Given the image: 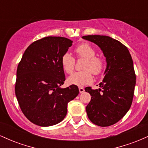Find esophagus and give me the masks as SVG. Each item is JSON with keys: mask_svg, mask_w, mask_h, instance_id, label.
Instances as JSON below:
<instances>
[{"mask_svg": "<svg viewBox=\"0 0 148 148\" xmlns=\"http://www.w3.org/2000/svg\"><path fill=\"white\" fill-rule=\"evenodd\" d=\"M79 92H80V93H83V92H84L85 91L84 88H82V87H79Z\"/></svg>", "mask_w": 148, "mask_h": 148, "instance_id": "obj_1", "label": "esophagus"}]
</instances>
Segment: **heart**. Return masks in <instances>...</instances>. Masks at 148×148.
<instances>
[{"instance_id":"heart-1","label":"heart","mask_w":148,"mask_h":148,"mask_svg":"<svg viewBox=\"0 0 148 148\" xmlns=\"http://www.w3.org/2000/svg\"><path fill=\"white\" fill-rule=\"evenodd\" d=\"M78 58L86 59L84 64L85 70L76 72L68 78L70 84L78 86H84L90 84L93 77L92 72L95 75H98L103 72L105 67L104 60L101 58L96 56V50L88 44H82L75 49ZM61 64L64 72L72 74L75 67V59L69 53H66L61 58Z\"/></svg>"}]
</instances>
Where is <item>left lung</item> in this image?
Wrapping results in <instances>:
<instances>
[{
    "label": "left lung",
    "instance_id": "left-lung-1",
    "mask_svg": "<svg viewBox=\"0 0 148 148\" xmlns=\"http://www.w3.org/2000/svg\"><path fill=\"white\" fill-rule=\"evenodd\" d=\"M83 39L96 44L106 57V68L100 88H85L91 100L86 106L88 118L100 127L118 123L130 110L134 97L136 74L128 49L105 35H87Z\"/></svg>",
    "mask_w": 148,
    "mask_h": 148
}]
</instances>
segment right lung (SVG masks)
<instances>
[{
    "instance_id": "add662e5",
    "label": "right lung",
    "mask_w": 148,
    "mask_h": 148,
    "mask_svg": "<svg viewBox=\"0 0 148 148\" xmlns=\"http://www.w3.org/2000/svg\"><path fill=\"white\" fill-rule=\"evenodd\" d=\"M72 42L65 37H44L26 49L18 64L15 94L21 111L35 125L60 123L67 103L79 95L75 85L60 88L65 81L61 58Z\"/></svg>"
}]
</instances>
